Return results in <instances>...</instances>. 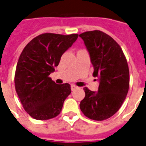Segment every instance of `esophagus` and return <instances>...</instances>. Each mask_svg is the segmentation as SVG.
I'll list each match as a JSON object with an SVG mask.
<instances>
[{"label": "esophagus", "instance_id": "1", "mask_svg": "<svg viewBox=\"0 0 146 146\" xmlns=\"http://www.w3.org/2000/svg\"><path fill=\"white\" fill-rule=\"evenodd\" d=\"M70 87H71V90L73 91V90H74L75 89H76L77 88V87L76 85H74V84H72L71 86H70Z\"/></svg>", "mask_w": 146, "mask_h": 146}]
</instances>
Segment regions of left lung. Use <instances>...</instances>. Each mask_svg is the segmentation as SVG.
Masks as SVG:
<instances>
[{
	"mask_svg": "<svg viewBox=\"0 0 146 146\" xmlns=\"http://www.w3.org/2000/svg\"><path fill=\"white\" fill-rule=\"evenodd\" d=\"M84 40L93 65V76L99 82L98 92L84 87L85 97L80 109L88 118L104 120L115 115L126 99L129 87V70L125 55L113 38L103 31H86Z\"/></svg>",
	"mask_w": 146,
	"mask_h": 146,
	"instance_id": "obj_1",
	"label": "left lung"
}]
</instances>
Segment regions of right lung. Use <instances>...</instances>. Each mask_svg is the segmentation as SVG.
<instances>
[{
    "label": "right lung",
    "mask_w": 146,
    "mask_h": 146,
    "mask_svg": "<svg viewBox=\"0 0 146 146\" xmlns=\"http://www.w3.org/2000/svg\"><path fill=\"white\" fill-rule=\"evenodd\" d=\"M78 36L45 33L34 38L23 50L15 70V90L24 110L33 118L48 120L62 111L71 92L70 85L57 84L49 75Z\"/></svg>",
    "instance_id": "1"
}]
</instances>
